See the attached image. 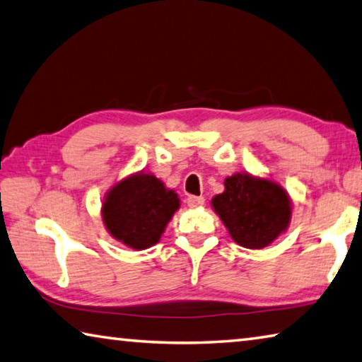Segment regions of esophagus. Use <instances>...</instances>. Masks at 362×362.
<instances>
[{"mask_svg":"<svg viewBox=\"0 0 362 362\" xmlns=\"http://www.w3.org/2000/svg\"><path fill=\"white\" fill-rule=\"evenodd\" d=\"M205 204V199L204 197H195V195H191V197H187V205L191 208H197L202 206Z\"/></svg>","mask_w":362,"mask_h":362,"instance_id":"obj_1","label":"esophagus"}]
</instances>
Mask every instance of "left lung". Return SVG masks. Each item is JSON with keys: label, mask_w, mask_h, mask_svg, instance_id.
<instances>
[{"label": "left lung", "mask_w": 362, "mask_h": 362, "mask_svg": "<svg viewBox=\"0 0 362 362\" xmlns=\"http://www.w3.org/2000/svg\"><path fill=\"white\" fill-rule=\"evenodd\" d=\"M226 191L211 200L214 211L243 248L261 250L288 229L291 200L281 186L248 173L224 181Z\"/></svg>", "instance_id": "obj_1"}]
</instances>
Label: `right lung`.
Segmentation results:
<instances>
[{
	"mask_svg": "<svg viewBox=\"0 0 362 362\" xmlns=\"http://www.w3.org/2000/svg\"><path fill=\"white\" fill-rule=\"evenodd\" d=\"M180 206V199L154 175L138 173L117 182L103 202L101 216L111 235L133 250L156 245Z\"/></svg>",
	"mask_w": 362,
	"mask_h": 362,
	"instance_id": "obj_1",
	"label": "right lung"
}]
</instances>
